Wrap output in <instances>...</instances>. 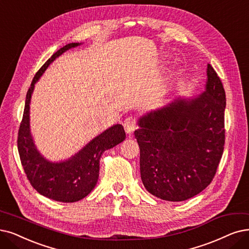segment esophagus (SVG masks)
Returning a JSON list of instances; mask_svg holds the SVG:
<instances>
[{
    "label": "esophagus",
    "mask_w": 249,
    "mask_h": 249,
    "mask_svg": "<svg viewBox=\"0 0 249 249\" xmlns=\"http://www.w3.org/2000/svg\"><path fill=\"white\" fill-rule=\"evenodd\" d=\"M124 130L127 134H132L138 127L136 117H134V116L126 117L124 123Z\"/></svg>",
    "instance_id": "1"
}]
</instances>
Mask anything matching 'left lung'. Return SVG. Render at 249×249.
I'll return each instance as SVG.
<instances>
[{
    "instance_id": "1",
    "label": "left lung",
    "mask_w": 249,
    "mask_h": 249,
    "mask_svg": "<svg viewBox=\"0 0 249 249\" xmlns=\"http://www.w3.org/2000/svg\"><path fill=\"white\" fill-rule=\"evenodd\" d=\"M226 93L207 65L205 92L175 99L139 119L135 138L146 190L167 201H184L210 185L225 146Z\"/></svg>"
}]
</instances>
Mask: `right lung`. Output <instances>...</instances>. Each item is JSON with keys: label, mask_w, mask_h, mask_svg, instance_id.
Wrapping results in <instances>:
<instances>
[{"label": "right lung", "mask_w": 249, "mask_h": 249, "mask_svg": "<svg viewBox=\"0 0 249 249\" xmlns=\"http://www.w3.org/2000/svg\"><path fill=\"white\" fill-rule=\"evenodd\" d=\"M78 45V43H71L64 46L38 69L26 94L23 116L17 137L18 152L27 180L39 194L60 202H75L90 193L98 181L99 161L102 153L125 139L124 126L115 124L93 139L72 158L59 163L46 160L36 150L29 131V103L35 84L55 58Z\"/></svg>", "instance_id": "add662e5"}]
</instances>
